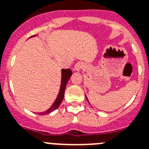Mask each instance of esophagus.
Segmentation results:
<instances>
[{
	"label": "esophagus",
	"mask_w": 149,
	"mask_h": 149,
	"mask_svg": "<svg viewBox=\"0 0 149 149\" xmlns=\"http://www.w3.org/2000/svg\"><path fill=\"white\" fill-rule=\"evenodd\" d=\"M84 67V64L83 62H78L77 63H76V65H74V70L77 71V72H79V71H81Z\"/></svg>",
	"instance_id": "esophagus-1"
}]
</instances>
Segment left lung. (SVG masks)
Returning <instances> with one entry per match:
<instances>
[{
	"instance_id": "obj_1",
	"label": "left lung",
	"mask_w": 149,
	"mask_h": 149,
	"mask_svg": "<svg viewBox=\"0 0 149 149\" xmlns=\"http://www.w3.org/2000/svg\"><path fill=\"white\" fill-rule=\"evenodd\" d=\"M85 96H86V99H87V101H88V99H87V96H86V94H85ZM88 102H89V101H88Z\"/></svg>"
}]
</instances>
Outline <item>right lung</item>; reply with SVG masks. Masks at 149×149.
<instances>
[{"instance_id": "1", "label": "right lung", "mask_w": 149, "mask_h": 149, "mask_svg": "<svg viewBox=\"0 0 149 149\" xmlns=\"http://www.w3.org/2000/svg\"><path fill=\"white\" fill-rule=\"evenodd\" d=\"M36 35L31 36V38L33 37L37 36ZM72 74V72L71 71V69L69 68H67V69H62L61 70V84H60V87H59V93L57 95V97L56 98L55 101L53 102V103L52 104V105L47 110H46L45 111H42V112H39L38 114H40V115H44V114H47L51 113L52 111H55L56 109H57L59 108V106L60 105L61 102L63 100V98H64V93H65V90L66 84L68 83V80L71 77Z\"/></svg>"}]
</instances>
